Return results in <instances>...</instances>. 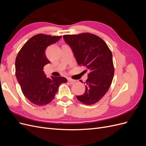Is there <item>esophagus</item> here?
I'll list each match as a JSON object with an SVG mask.
<instances>
[{
  "mask_svg": "<svg viewBox=\"0 0 146 146\" xmlns=\"http://www.w3.org/2000/svg\"><path fill=\"white\" fill-rule=\"evenodd\" d=\"M68 81L69 82H70V83H74V82H76V80H73V79H72V78H68Z\"/></svg>",
  "mask_w": 146,
  "mask_h": 146,
  "instance_id": "obj_1",
  "label": "esophagus"
}]
</instances>
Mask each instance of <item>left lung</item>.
<instances>
[{
    "instance_id": "1",
    "label": "left lung",
    "mask_w": 146,
    "mask_h": 146,
    "mask_svg": "<svg viewBox=\"0 0 146 146\" xmlns=\"http://www.w3.org/2000/svg\"><path fill=\"white\" fill-rule=\"evenodd\" d=\"M63 38L71 47L78 64L90 70L84 82L86 84L85 93L77 96V99L83 104H95L107 93L112 83V53L103 39L94 34L64 35Z\"/></svg>"
}]
</instances>
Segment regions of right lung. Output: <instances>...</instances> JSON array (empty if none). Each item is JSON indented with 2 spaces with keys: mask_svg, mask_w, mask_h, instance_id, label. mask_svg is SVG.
<instances>
[{
  "mask_svg": "<svg viewBox=\"0 0 146 146\" xmlns=\"http://www.w3.org/2000/svg\"><path fill=\"white\" fill-rule=\"evenodd\" d=\"M61 36L38 34L22 47L15 61V74L25 97L35 105L42 106L54 99L61 84L67 82L63 77L47 78L44 66L50 63L46 48L58 41Z\"/></svg>",
  "mask_w": 146,
  "mask_h": 146,
  "instance_id": "obj_1",
  "label": "right lung"
}]
</instances>
